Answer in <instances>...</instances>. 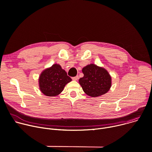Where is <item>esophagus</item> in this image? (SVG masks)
<instances>
[{"mask_svg": "<svg viewBox=\"0 0 152 152\" xmlns=\"http://www.w3.org/2000/svg\"><path fill=\"white\" fill-rule=\"evenodd\" d=\"M78 78H79L78 76H75V77H72V79H73V80H77L78 79Z\"/></svg>", "mask_w": 152, "mask_h": 152, "instance_id": "esophagus-1", "label": "esophagus"}]
</instances>
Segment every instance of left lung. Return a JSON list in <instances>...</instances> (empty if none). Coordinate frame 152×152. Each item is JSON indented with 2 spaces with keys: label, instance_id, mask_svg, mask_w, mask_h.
Returning a JSON list of instances; mask_svg holds the SVG:
<instances>
[{
  "label": "left lung",
  "instance_id": "8db88e82",
  "mask_svg": "<svg viewBox=\"0 0 152 152\" xmlns=\"http://www.w3.org/2000/svg\"><path fill=\"white\" fill-rule=\"evenodd\" d=\"M83 77L79 80L84 93L91 97H99L107 93L112 86L111 75L104 68L90 64L84 67Z\"/></svg>",
  "mask_w": 152,
  "mask_h": 152
}]
</instances>
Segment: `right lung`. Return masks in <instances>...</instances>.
<instances>
[{"label": "right lung", "mask_w": 152, "mask_h": 152, "mask_svg": "<svg viewBox=\"0 0 152 152\" xmlns=\"http://www.w3.org/2000/svg\"><path fill=\"white\" fill-rule=\"evenodd\" d=\"M71 81L72 79L60 65L54 64L41 73L38 78L39 88L45 96L55 97L59 95Z\"/></svg>", "instance_id": "1"}]
</instances>
